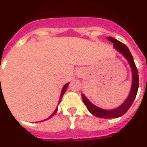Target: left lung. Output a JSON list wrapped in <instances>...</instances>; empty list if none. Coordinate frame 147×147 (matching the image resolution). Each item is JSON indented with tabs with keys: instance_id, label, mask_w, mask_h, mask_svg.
Instances as JSON below:
<instances>
[{
	"instance_id": "obj_1",
	"label": "left lung",
	"mask_w": 147,
	"mask_h": 147,
	"mask_svg": "<svg viewBox=\"0 0 147 147\" xmlns=\"http://www.w3.org/2000/svg\"><path fill=\"white\" fill-rule=\"evenodd\" d=\"M107 39L109 42L113 43L114 49H116L120 53L123 55V57L126 58L127 62L129 63L131 72H132V83H131V87L129 94L127 96L126 100L119 107L113 109H109V110L99 108L98 106L92 104L83 94H82V98H83V102L86 105L87 109L94 116L99 117V118L110 119V118H117V117L123 116V114L126 113L127 111L129 109L131 105H132L133 102L136 98L137 92H138V89H139V75H138V71H137L136 64L133 60L132 55L129 51L128 48L123 43L117 41V39L113 38L112 37H108Z\"/></svg>"
}]
</instances>
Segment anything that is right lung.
<instances>
[{"mask_svg":"<svg viewBox=\"0 0 147 147\" xmlns=\"http://www.w3.org/2000/svg\"><path fill=\"white\" fill-rule=\"evenodd\" d=\"M0 82H1V79H0ZM68 84H69V83H66V84H65V85H64V86H63V88H62V90H61V96H60V99H59V102H58V104H60V102H61V99H62V97H63V95H64V93L66 92V90H67V86H68ZM1 92H2V91H1ZM57 109H58L57 108L56 109H55V111H54V112H53V114H52L51 116L49 117V118H47L46 120H48V119H49V118H51L52 117H53L55 114H56V113L57 112ZM45 120H43V121H45ZM40 122H41V121H40Z\"/></svg>","mask_w":147,"mask_h":147,"instance_id":"add662e5","label":"right lung"}]
</instances>
